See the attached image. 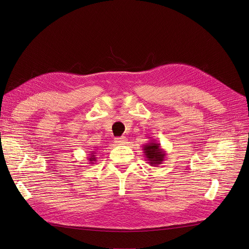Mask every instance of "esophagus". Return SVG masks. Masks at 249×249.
Returning a JSON list of instances; mask_svg holds the SVG:
<instances>
[{"label": "esophagus", "instance_id": "34e87169", "mask_svg": "<svg viewBox=\"0 0 249 249\" xmlns=\"http://www.w3.org/2000/svg\"><path fill=\"white\" fill-rule=\"evenodd\" d=\"M126 141H127V139L124 136L114 139V142L117 145H124L126 143Z\"/></svg>", "mask_w": 249, "mask_h": 249}]
</instances>
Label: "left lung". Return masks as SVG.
Wrapping results in <instances>:
<instances>
[{
	"instance_id": "left-lung-1",
	"label": "left lung",
	"mask_w": 249,
	"mask_h": 249,
	"mask_svg": "<svg viewBox=\"0 0 249 249\" xmlns=\"http://www.w3.org/2000/svg\"><path fill=\"white\" fill-rule=\"evenodd\" d=\"M144 155L146 157V161L151 165V166H157L163 163L166 158V152H165L161 145L156 142V140H151L148 144H145L143 147Z\"/></svg>"
}]
</instances>
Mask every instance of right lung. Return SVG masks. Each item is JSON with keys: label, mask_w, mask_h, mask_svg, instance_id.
I'll use <instances>...</instances> for the list:
<instances>
[{"label": "right lung", "mask_w": 249, "mask_h": 249, "mask_svg": "<svg viewBox=\"0 0 249 249\" xmlns=\"http://www.w3.org/2000/svg\"><path fill=\"white\" fill-rule=\"evenodd\" d=\"M89 156H88V160H89V163L90 164H94V162H95V160H96V152L95 151H89Z\"/></svg>", "instance_id": "1"}]
</instances>
